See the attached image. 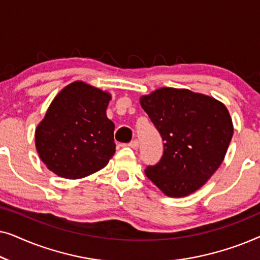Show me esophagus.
<instances>
[{
	"instance_id": "34e87169",
	"label": "esophagus",
	"mask_w": 260,
	"mask_h": 260,
	"mask_svg": "<svg viewBox=\"0 0 260 260\" xmlns=\"http://www.w3.org/2000/svg\"><path fill=\"white\" fill-rule=\"evenodd\" d=\"M127 147H130L131 149H137V148H138V141H137V140L131 141L130 143L127 144Z\"/></svg>"
}]
</instances>
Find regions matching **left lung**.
<instances>
[{
  "label": "left lung",
  "instance_id": "obj_1",
  "mask_svg": "<svg viewBox=\"0 0 260 260\" xmlns=\"http://www.w3.org/2000/svg\"><path fill=\"white\" fill-rule=\"evenodd\" d=\"M140 103L165 142L161 159L148 166L145 175L170 198L200 189L222 163L232 140L229 110L187 88H158Z\"/></svg>",
  "mask_w": 260,
  "mask_h": 260
}]
</instances>
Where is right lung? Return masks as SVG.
<instances>
[{
    "label": "right lung",
    "instance_id": "right-lung-1",
    "mask_svg": "<svg viewBox=\"0 0 260 260\" xmlns=\"http://www.w3.org/2000/svg\"><path fill=\"white\" fill-rule=\"evenodd\" d=\"M108 92L74 81L56 94L35 130L41 161L60 177L81 179L108 165L116 151Z\"/></svg>",
    "mask_w": 260,
    "mask_h": 260
}]
</instances>
